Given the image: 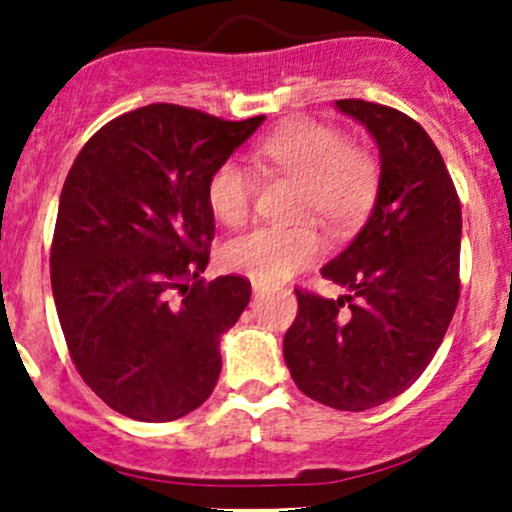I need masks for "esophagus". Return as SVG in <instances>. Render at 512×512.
I'll return each mask as SVG.
<instances>
[{"label": "esophagus", "mask_w": 512, "mask_h": 512, "mask_svg": "<svg viewBox=\"0 0 512 512\" xmlns=\"http://www.w3.org/2000/svg\"><path fill=\"white\" fill-rule=\"evenodd\" d=\"M252 292H255V297H262L267 292V287L260 285V282H252Z\"/></svg>", "instance_id": "esophagus-1"}]
</instances>
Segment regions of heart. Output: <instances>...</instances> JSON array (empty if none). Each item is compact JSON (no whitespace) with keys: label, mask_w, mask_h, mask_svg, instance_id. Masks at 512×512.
I'll return each mask as SVG.
<instances>
[{"label":"heart","mask_w":512,"mask_h":512,"mask_svg":"<svg viewBox=\"0 0 512 512\" xmlns=\"http://www.w3.org/2000/svg\"><path fill=\"white\" fill-rule=\"evenodd\" d=\"M260 156L275 170L299 180L297 215H314L327 230L344 232L359 223L379 193L381 170L366 148L342 131L317 121L292 123L260 143ZM257 183L245 163L227 158L208 178V205L215 218L237 227L250 218ZM322 255L312 225H262L225 245L227 270L260 285H280Z\"/></svg>","instance_id":"1"}]
</instances>
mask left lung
I'll return each mask as SVG.
<instances>
[{"label":"left lung","instance_id":"left-lung-1","mask_svg":"<svg viewBox=\"0 0 512 512\" xmlns=\"http://www.w3.org/2000/svg\"><path fill=\"white\" fill-rule=\"evenodd\" d=\"M374 136L381 183L352 245L322 267L339 299L297 292L285 361L309 399L366 411L404 394L431 364L461 294V200L428 133L396 108L342 98Z\"/></svg>","mask_w":512,"mask_h":512}]
</instances>
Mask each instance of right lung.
Segmentation results:
<instances>
[{"mask_svg":"<svg viewBox=\"0 0 512 512\" xmlns=\"http://www.w3.org/2000/svg\"><path fill=\"white\" fill-rule=\"evenodd\" d=\"M262 121L151 103L96 131L66 175L51 292L76 371L118 414L175 421L218 384L220 337L252 287L200 277L215 237L205 190Z\"/></svg>","mask_w":512,"mask_h":512,"instance_id":"right-lung-1","label":"right lung"}]
</instances>
